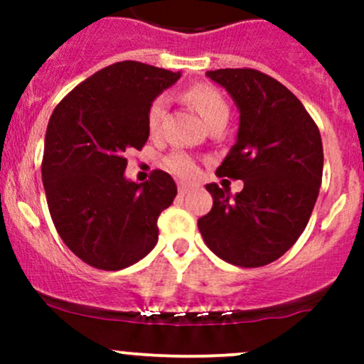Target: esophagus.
Returning a JSON list of instances; mask_svg holds the SVG:
<instances>
[{"label": "esophagus", "instance_id": "obj_1", "mask_svg": "<svg viewBox=\"0 0 364 364\" xmlns=\"http://www.w3.org/2000/svg\"><path fill=\"white\" fill-rule=\"evenodd\" d=\"M192 188H193V186L188 185V183H179V185H178V192L181 193V196H186V193H188Z\"/></svg>", "mask_w": 364, "mask_h": 364}]
</instances>
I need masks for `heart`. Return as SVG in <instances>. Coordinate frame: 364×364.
<instances>
[{
    "label": "heart",
    "instance_id": "1",
    "mask_svg": "<svg viewBox=\"0 0 364 364\" xmlns=\"http://www.w3.org/2000/svg\"><path fill=\"white\" fill-rule=\"evenodd\" d=\"M185 98L188 104H192L200 114L204 123L211 124L213 121L222 119V117H229V105L223 100L222 95L209 86H193L185 93ZM167 107V100L164 97H159L151 104L148 111V127L151 132H156L160 128L161 117L165 114ZM165 167L174 174L181 176V178H192L197 174V164L192 156L185 155V153H174L165 160Z\"/></svg>",
    "mask_w": 364,
    "mask_h": 364
}]
</instances>
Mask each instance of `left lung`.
<instances>
[{"mask_svg":"<svg viewBox=\"0 0 364 364\" xmlns=\"http://www.w3.org/2000/svg\"><path fill=\"white\" fill-rule=\"evenodd\" d=\"M240 111L236 144L216 176L243 179L240 193L205 185L213 208L199 218L209 250L241 267L280 259L303 234L322 183L321 132L299 100L252 68L209 70Z\"/></svg>","mask_w":364,"mask_h":364,"instance_id":"obj_1","label":"left lung"}]
</instances>
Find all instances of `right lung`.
Returning <instances> with one entry per match:
<instances>
[{
  "label": "right lung",
  "instance_id": "1",
  "mask_svg": "<svg viewBox=\"0 0 364 364\" xmlns=\"http://www.w3.org/2000/svg\"><path fill=\"white\" fill-rule=\"evenodd\" d=\"M181 72L121 61L80 82L47 124L42 181L54 227L90 266L117 271L159 241V216L178 188L167 172L146 183L124 178L128 149L149 137L148 111Z\"/></svg>",
  "mask_w": 364,
  "mask_h": 364
}]
</instances>
